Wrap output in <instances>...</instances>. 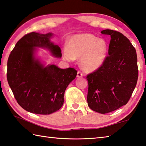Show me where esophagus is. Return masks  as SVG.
<instances>
[{
  "instance_id": "esophagus-1",
  "label": "esophagus",
  "mask_w": 146,
  "mask_h": 146,
  "mask_svg": "<svg viewBox=\"0 0 146 146\" xmlns=\"http://www.w3.org/2000/svg\"><path fill=\"white\" fill-rule=\"evenodd\" d=\"M76 76H77V77H78V78L82 77V76H83V73H82L81 71H78L77 72V75H76Z\"/></svg>"
}]
</instances>
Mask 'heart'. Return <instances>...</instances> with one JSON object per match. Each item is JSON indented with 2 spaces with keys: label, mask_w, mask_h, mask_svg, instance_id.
<instances>
[{
  "label": "heart",
  "mask_w": 146,
  "mask_h": 146,
  "mask_svg": "<svg viewBox=\"0 0 146 146\" xmlns=\"http://www.w3.org/2000/svg\"><path fill=\"white\" fill-rule=\"evenodd\" d=\"M68 48L62 50L64 59L71 62L80 58L82 68L91 72L100 68L105 59L107 45L103 39H98L90 34H77L69 40Z\"/></svg>",
  "instance_id": "heart-1"
}]
</instances>
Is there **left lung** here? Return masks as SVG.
<instances>
[{"instance_id": "left-lung-1", "label": "left lung", "mask_w": 146, "mask_h": 146, "mask_svg": "<svg viewBox=\"0 0 146 146\" xmlns=\"http://www.w3.org/2000/svg\"><path fill=\"white\" fill-rule=\"evenodd\" d=\"M101 33L110 36L108 55L100 68L86 76L87 100L91 110L104 114L128 102L137 85L139 70L136 50L125 36L110 29Z\"/></svg>"}]
</instances>
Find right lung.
<instances>
[{"label": "right lung", "instance_id": "1", "mask_svg": "<svg viewBox=\"0 0 146 146\" xmlns=\"http://www.w3.org/2000/svg\"><path fill=\"white\" fill-rule=\"evenodd\" d=\"M52 36L34 32L25 34L7 60V79L15 98L23 109L37 114L59 110L64 103L66 89L77 74L73 68L60 69L54 64L44 67L35 59V47L48 48L55 57H61L60 48L50 41Z\"/></svg>", "mask_w": 146, "mask_h": 146}]
</instances>
